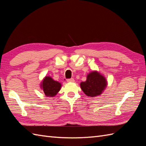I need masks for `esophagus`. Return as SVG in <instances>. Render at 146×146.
Returning a JSON list of instances; mask_svg holds the SVG:
<instances>
[{
    "label": "esophagus",
    "mask_w": 146,
    "mask_h": 146,
    "mask_svg": "<svg viewBox=\"0 0 146 146\" xmlns=\"http://www.w3.org/2000/svg\"><path fill=\"white\" fill-rule=\"evenodd\" d=\"M67 82H75V80H74V78H70V79H68V80H67Z\"/></svg>",
    "instance_id": "esophagus-1"
}]
</instances>
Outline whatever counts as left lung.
Wrapping results in <instances>:
<instances>
[{
  "mask_svg": "<svg viewBox=\"0 0 146 146\" xmlns=\"http://www.w3.org/2000/svg\"><path fill=\"white\" fill-rule=\"evenodd\" d=\"M108 85L107 79L98 70H92L87 74L86 80L80 83L82 90L87 96L94 98L100 96Z\"/></svg>",
  "mask_w": 146,
  "mask_h": 146,
  "instance_id": "obj_1",
  "label": "left lung"
}]
</instances>
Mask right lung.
<instances>
[{"label":"right lung","instance_id":"obj_1","mask_svg":"<svg viewBox=\"0 0 146 146\" xmlns=\"http://www.w3.org/2000/svg\"><path fill=\"white\" fill-rule=\"evenodd\" d=\"M41 89L47 97H55L60 91L61 83L55 81L50 76H45L40 83Z\"/></svg>","mask_w":146,"mask_h":146}]
</instances>
